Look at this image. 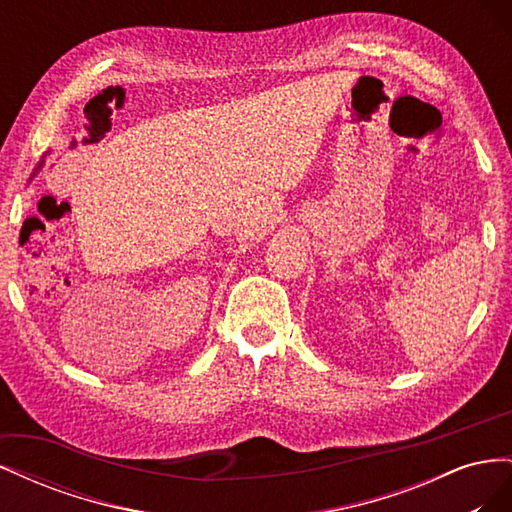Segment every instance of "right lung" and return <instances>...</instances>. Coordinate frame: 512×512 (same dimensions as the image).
<instances>
[{
    "instance_id": "1",
    "label": "right lung",
    "mask_w": 512,
    "mask_h": 512,
    "mask_svg": "<svg viewBox=\"0 0 512 512\" xmlns=\"http://www.w3.org/2000/svg\"><path fill=\"white\" fill-rule=\"evenodd\" d=\"M46 156H49V151H46V153H44V156H42V160H40V162H38V166H36V168H34V173H32V177H34V175H36V173H38V170H40V168H42V164H44V158H46ZM32 177H29V179H32Z\"/></svg>"
}]
</instances>
